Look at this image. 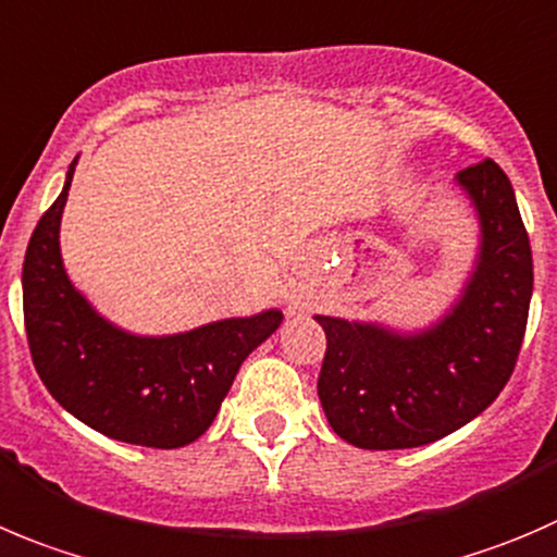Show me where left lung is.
Segmentation results:
<instances>
[{
	"mask_svg": "<svg viewBox=\"0 0 557 557\" xmlns=\"http://www.w3.org/2000/svg\"><path fill=\"white\" fill-rule=\"evenodd\" d=\"M479 223L473 267L435 321L397 329L315 315L326 332L318 397L334 433L359 449H413L466 428L517 364L533 258L515 187L484 160L455 176Z\"/></svg>",
	"mask_w": 557,
	"mask_h": 557,
	"instance_id": "8db88e82",
	"label": "left lung"
}]
</instances>
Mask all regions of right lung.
<instances>
[{
  "mask_svg": "<svg viewBox=\"0 0 557 557\" xmlns=\"http://www.w3.org/2000/svg\"><path fill=\"white\" fill-rule=\"evenodd\" d=\"M78 158L37 223L24 258V323L32 361L51 397L113 441L180 449L214 422L242 361L283 323L277 307L190 332L135 334L95 310L67 277L59 247Z\"/></svg>",
  "mask_w": 557,
  "mask_h": 557,
  "instance_id": "add662e5",
  "label": "right lung"
}]
</instances>
